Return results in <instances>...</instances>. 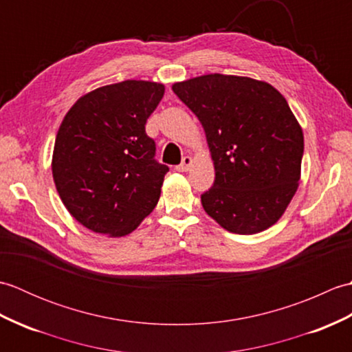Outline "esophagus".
<instances>
[{
	"label": "esophagus",
	"instance_id": "obj_1",
	"mask_svg": "<svg viewBox=\"0 0 352 352\" xmlns=\"http://www.w3.org/2000/svg\"><path fill=\"white\" fill-rule=\"evenodd\" d=\"M192 157H189V155H186V157H183V160H182V163L178 164V166L175 168L178 172H188L189 169H190V166H192Z\"/></svg>",
	"mask_w": 352,
	"mask_h": 352
}]
</instances>
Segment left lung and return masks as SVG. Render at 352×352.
I'll return each mask as SVG.
<instances>
[{"instance_id": "8db88e82", "label": "left lung", "mask_w": 352, "mask_h": 352, "mask_svg": "<svg viewBox=\"0 0 352 352\" xmlns=\"http://www.w3.org/2000/svg\"><path fill=\"white\" fill-rule=\"evenodd\" d=\"M203 125L214 183L206 213L236 234L278 221L300 186L304 134L286 98L266 81L208 74L172 85Z\"/></svg>"}]
</instances>
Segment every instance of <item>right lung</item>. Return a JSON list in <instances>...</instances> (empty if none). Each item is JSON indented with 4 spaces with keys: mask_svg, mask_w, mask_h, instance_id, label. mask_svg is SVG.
I'll use <instances>...</instances> for the list:
<instances>
[{
    "mask_svg": "<svg viewBox=\"0 0 352 352\" xmlns=\"http://www.w3.org/2000/svg\"><path fill=\"white\" fill-rule=\"evenodd\" d=\"M155 81L125 80L77 100L52 151L62 203L81 226L107 237L136 230L159 203L168 166L154 160L145 124L163 98Z\"/></svg>",
    "mask_w": 352,
    "mask_h": 352,
    "instance_id": "obj_1",
    "label": "right lung"
}]
</instances>
